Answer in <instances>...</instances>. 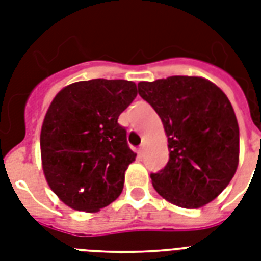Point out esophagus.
I'll return each instance as SVG.
<instances>
[{
    "mask_svg": "<svg viewBox=\"0 0 261 261\" xmlns=\"http://www.w3.org/2000/svg\"><path fill=\"white\" fill-rule=\"evenodd\" d=\"M137 153H138V157H142L143 153H145V145H141V146L138 147V150H137Z\"/></svg>",
    "mask_w": 261,
    "mask_h": 261,
    "instance_id": "1",
    "label": "esophagus"
}]
</instances>
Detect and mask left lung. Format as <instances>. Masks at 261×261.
Listing matches in <instances>:
<instances>
[{"mask_svg": "<svg viewBox=\"0 0 261 261\" xmlns=\"http://www.w3.org/2000/svg\"><path fill=\"white\" fill-rule=\"evenodd\" d=\"M139 96L163 120L169 161L150 173L168 202L198 208L227 187L239 165L240 131L229 98L200 77L173 75L139 83Z\"/></svg>", "mask_w": 261, "mask_h": 261, "instance_id": "obj_1", "label": "left lung"}]
</instances>
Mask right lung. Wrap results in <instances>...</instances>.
Instances as JSON below:
<instances>
[{"label": "right lung", "mask_w": 261, "mask_h": 261, "mask_svg": "<svg viewBox=\"0 0 261 261\" xmlns=\"http://www.w3.org/2000/svg\"><path fill=\"white\" fill-rule=\"evenodd\" d=\"M135 97L131 81L96 79L63 88L48 107L40 133L43 172L71 208L94 213L122 194L137 154L118 118Z\"/></svg>", "instance_id": "obj_1"}]
</instances>
